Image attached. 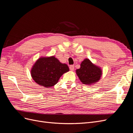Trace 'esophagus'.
Listing matches in <instances>:
<instances>
[{
  "instance_id": "34e87169",
  "label": "esophagus",
  "mask_w": 133,
  "mask_h": 133,
  "mask_svg": "<svg viewBox=\"0 0 133 133\" xmlns=\"http://www.w3.org/2000/svg\"><path fill=\"white\" fill-rule=\"evenodd\" d=\"M70 70L72 71H74V65H71V66H70Z\"/></svg>"
}]
</instances>
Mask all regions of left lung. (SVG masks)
<instances>
[{"mask_svg": "<svg viewBox=\"0 0 133 133\" xmlns=\"http://www.w3.org/2000/svg\"><path fill=\"white\" fill-rule=\"evenodd\" d=\"M76 74L83 84L91 85L100 80L102 70L89 59H85L81 63L80 68L76 70Z\"/></svg>", "mask_w": 133, "mask_h": 133, "instance_id": "obj_1", "label": "left lung"}]
</instances>
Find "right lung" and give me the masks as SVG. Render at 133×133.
<instances>
[{"label": "right lung", "mask_w": 133, "mask_h": 133, "mask_svg": "<svg viewBox=\"0 0 133 133\" xmlns=\"http://www.w3.org/2000/svg\"><path fill=\"white\" fill-rule=\"evenodd\" d=\"M70 71L66 63H62L54 56L40 57L32 66L30 74L37 84L49 88L57 84L62 75Z\"/></svg>", "instance_id": "1"}]
</instances>
